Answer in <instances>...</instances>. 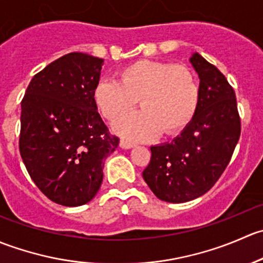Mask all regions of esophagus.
<instances>
[{"label":"esophagus","instance_id":"obj_1","mask_svg":"<svg viewBox=\"0 0 263 263\" xmlns=\"http://www.w3.org/2000/svg\"><path fill=\"white\" fill-rule=\"evenodd\" d=\"M119 146L122 148H131L135 146V144L132 141H129V140H121V142H119Z\"/></svg>","mask_w":263,"mask_h":263}]
</instances>
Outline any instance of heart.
<instances>
[{
    "mask_svg": "<svg viewBox=\"0 0 263 263\" xmlns=\"http://www.w3.org/2000/svg\"><path fill=\"white\" fill-rule=\"evenodd\" d=\"M198 97L197 79L187 66L148 60L126 66L118 81L102 80L92 90L98 109L109 121L129 112L139 100L142 110L113 124L122 136L136 140L181 131L195 115Z\"/></svg>",
    "mask_w": 263,
    "mask_h": 263,
    "instance_id": "heart-1",
    "label": "heart"
}]
</instances>
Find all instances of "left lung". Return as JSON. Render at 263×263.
<instances>
[{
    "mask_svg": "<svg viewBox=\"0 0 263 263\" xmlns=\"http://www.w3.org/2000/svg\"><path fill=\"white\" fill-rule=\"evenodd\" d=\"M190 62L200 78L195 115L179 136L150 147L142 172L154 195L172 203L205 195L228 166L240 136L235 92L227 78L198 53Z\"/></svg>",
    "mask_w": 263,
    "mask_h": 263,
    "instance_id": "8db88e82",
    "label": "left lung"
}]
</instances>
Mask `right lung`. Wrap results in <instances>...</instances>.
<instances>
[{"label":"right lung","instance_id":"obj_1","mask_svg":"<svg viewBox=\"0 0 263 263\" xmlns=\"http://www.w3.org/2000/svg\"><path fill=\"white\" fill-rule=\"evenodd\" d=\"M103 62L80 52L62 55L31 79L21 100V159L36 187L58 205L91 201L105 158L119 144L92 98Z\"/></svg>","mask_w":263,"mask_h":263}]
</instances>
